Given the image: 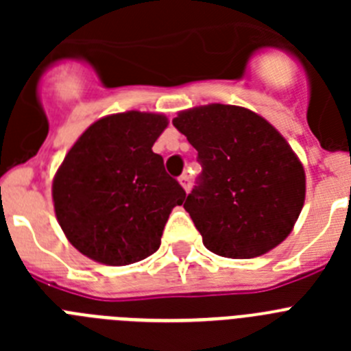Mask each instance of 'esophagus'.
<instances>
[{
  "label": "esophagus",
  "mask_w": 351,
  "mask_h": 351,
  "mask_svg": "<svg viewBox=\"0 0 351 351\" xmlns=\"http://www.w3.org/2000/svg\"><path fill=\"white\" fill-rule=\"evenodd\" d=\"M179 182H181V186L184 188L186 191H190L191 190V179L188 173H182L181 178H179Z\"/></svg>",
  "instance_id": "1"
}]
</instances>
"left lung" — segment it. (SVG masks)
Masks as SVG:
<instances>
[{
    "mask_svg": "<svg viewBox=\"0 0 351 351\" xmlns=\"http://www.w3.org/2000/svg\"><path fill=\"white\" fill-rule=\"evenodd\" d=\"M202 167L186 197L204 246L255 258L283 243L306 197L304 167L281 133L247 108L213 104L172 121Z\"/></svg>",
    "mask_w": 351,
    "mask_h": 351,
    "instance_id": "1",
    "label": "left lung"
}]
</instances>
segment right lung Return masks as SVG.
I'll use <instances>...</instances> for the list:
<instances>
[{
  "label": "right lung",
  "instance_id": "obj_1",
  "mask_svg": "<svg viewBox=\"0 0 351 351\" xmlns=\"http://www.w3.org/2000/svg\"><path fill=\"white\" fill-rule=\"evenodd\" d=\"M161 114L123 112L96 121L64 156L52 182L56 218L73 246L105 265L147 258L186 191L153 144Z\"/></svg>",
  "mask_w": 351,
  "mask_h": 351
}]
</instances>
